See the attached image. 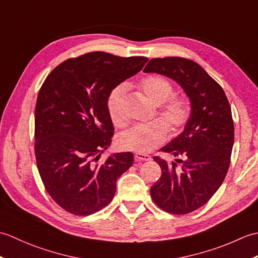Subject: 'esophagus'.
<instances>
[{
  "label": "esophagus",
  "mask_w": 258,
  "mask_h": 258,
  "mask_svg": "<svg viewBox=\"0 0 258 258\" xmlns=\"http://www.w3.org/2000/svg\"><path fill=\"white\" fill-rule=\"evenodd\" d=\"M135 160L136 161H152V157L147 154H143V153H135Z\"/></svg>",
  "instance_id": "esophagus-1"
}]
</instances>
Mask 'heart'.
Returning a JSON list of instances; mask_svg holds the SVG:
<instances>
[{
  "label": "heart",
  "mask_w": 258,
  "mask_h": 258,
  "mask_svg": "<svg viewBox=\"0 0 258 258\" xmlns=\"http://www.w3.org/2000/svg\"><path fill=\"white\" fill-rule=\"evenodd\" d=\"M140 89L154 105L160 106L156 114L161 120L134 125L124 131L118 135L117 145L120 150L146 154L165 142L167 127L171 131L183 127L189 118V107L182 98H169L173 94V86L163 76H146L141 80ZM126 90L125 84H119L114 87L107 97V112L116 126H123L126 123L123 109Z\"/></svg>",
  "instance_id": "heart-1"
}]
</instances>
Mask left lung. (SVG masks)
Wrapping results in <instances>:
<instances>
[{
  "label": "left lung",
  "instance_id": "obj_1",
  "mask_svg": "<svg viewBox=\"0 0 258 258\" xmlns=\"http://www.w3.org/2000/svg\"><path fill=\"white\" fill-rule=\"evenodd\" d=\"M143 72L172 79L190 103L183 132L161 149L182 160L168 164L154 157L162 175L151 187V197L163 211L187 214L205 205L226 176L234 144L231 106L221 85L190 59L152 58Z\"/></svg>",
  "mask_w": 258,
  "mask_h": 258
}]
</instances>
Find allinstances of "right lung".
Wrapping results in <instances>:
<instances>
[{
  "mask_svg": "<svg viewBox=\"0 0 258 258\" xmlns=\"http://www.w3.org/2000/svg\"><path fill=\"white\" fill-rule=\"evenodd\" d=\"M147 61L92 52L64 61L43 83L35 106L36 165L47 193L67 212L84 216L102 210L132 166L131 152L98 162L114 134L106 102Z\"/></svg>",
  "mask_w": 258,
  "mask_h": 258,
  "instance_id": "right-lung-1",
  "label": "right lung"
}]
</instances>
